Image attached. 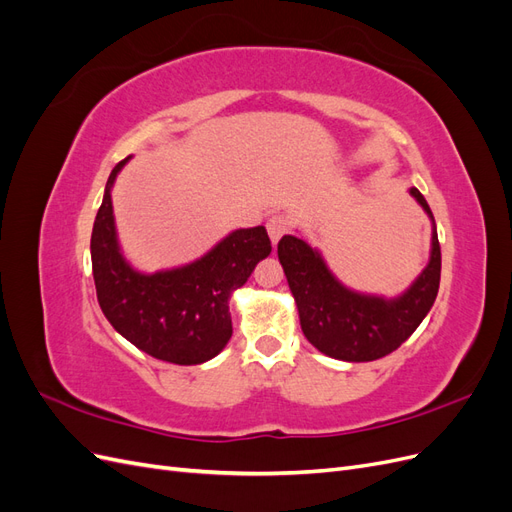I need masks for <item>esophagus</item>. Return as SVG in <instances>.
Wrapping results in <instances>:
<instances>
[{
  "label": "esophagus",
  "mask_w": 512,
  "mask_h": 512,
  "mask_svg": "<svg viewBox=\"0 0 512 512\" xmlns=\"http://www.w3.org/2000/svg\"><path fill=\"white\" fill-rule=\"evenodd\" d=\"M267 230H269L271 241L277 243L290 230V220L286 218L284 213H273V215H269V220H267Z\"/></svg>",
  "instance_id": "1"
}]
</instances>
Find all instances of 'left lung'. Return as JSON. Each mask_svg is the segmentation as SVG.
I'll use <instances>...</instances> for the list:
<instances>
[{
    "instance_id": "left-lung-1",
    "label": "left lung",
    "mask_w": 512,
    "mask_h": 512,
    "mask_svg": "<svg viewBox=\"0 0 512 512\" xmlns=\"http://www.w3.org/2000/svg\"><path fill=\"white\" fill-rule=\"evenodd\" d=\"M410 194L433 213L416 188ZM277 256L299 307L301 329L309 344L339 361H376L397 350L423 322L440 288L442 254L438 232L431 235V260L421 277L399 299L365 297L339 284L324 260L303 239L286 235Z\"/></svg>"
}]
</instances>
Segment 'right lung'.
Segmentation results:
<instances>
[{
	"label": "right lung",
	"mask_w": 512,
	"mask_h": 512,
	"mask_svg": "<svg viewBox=\"0 0 512 512\" xmlns=\"http://www.w3.org/2000/svg\"><path fill=\"white\" fill-rule=\"evenodd\" d=\"M121 160L106 181L91 232V267L98 303L113 329L153 359L198 365L213 359L232 335L228 299L271 254L265 226L243 228L188 267L136 273L119 254L111 188Z\"/></svg>",
	"instance_id": "obj_1"
}]
</instances>
